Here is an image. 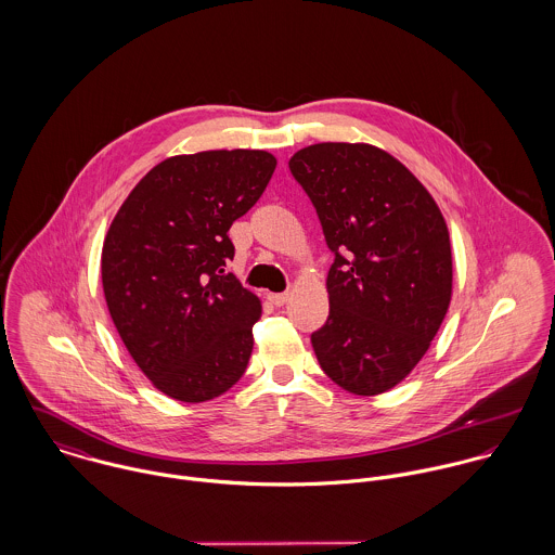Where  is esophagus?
Segmentation results:
<instances>
[{
  "label": "esophagus",
  "instance_id": "esophagus-1",
  "mask_svg": "<svg viewBox=\"0 0 555 555\" xmlns=\"http://www.w3.org/2000/svg\"><path fill=\"white\" fill-rule=\"evenodd\" d=\"M269 301H271L275 308H282V306L288 301V293H269Z\"/></svg>",
  "mask_w": 555,
  "mask_h": 555
}]
</instances>
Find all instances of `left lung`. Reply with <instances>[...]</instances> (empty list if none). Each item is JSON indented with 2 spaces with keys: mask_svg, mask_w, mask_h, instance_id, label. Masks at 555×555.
Returning <instances> with one entry per match:
<instances>
[{
  "mask_svg": "<svg viewBox=\"0 0 555 555\" xmlns=\"http://www.w3.org/2000/svg\"><path fill=\"white\" fill-rule=\"evenodd\" d=\"M288 166L335 254L328 318L312 333L318 363L354 396L385 393L414 370L447 317V222L423 183L374 145L318 143Z\"/></svg>",
  "mask_w": 555,
  "mask_h": 555,
  "instance_id": "1",
  "label": "left lung"
}]
</instances>
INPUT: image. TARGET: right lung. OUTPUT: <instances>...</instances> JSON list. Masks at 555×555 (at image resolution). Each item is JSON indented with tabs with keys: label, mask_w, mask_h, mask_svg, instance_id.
Returning <instances> with one entry per match:
<instances>
[{
	"label": "right lung",
	"mask_w": 555,
	"mask_h": 555,
	"mask_svg": "<svg viewBox=\"0 0 555 555\" xmlns=\"http://www.w3.org/2000/svg\"><path fill=\"white\" fill-rule=\"evenodd\" d=\"M278 159L258 150L175 156L119 207L102 247V288L130 357L172 399L198 403L243 376L260 301L224 267L233 222Z\"/></svg>",
	"instance_id": "add662e5"
}]
</instances>
